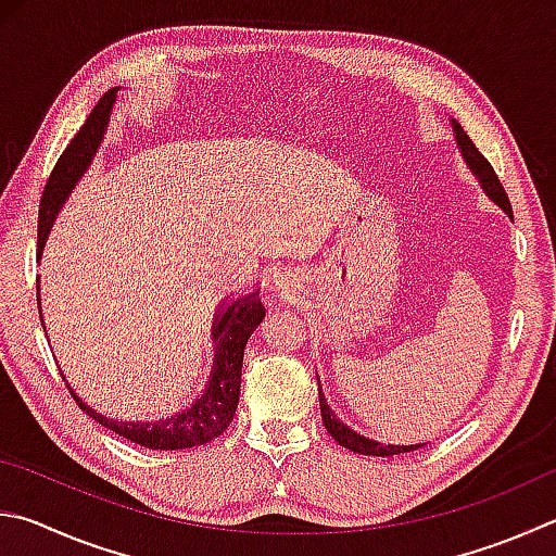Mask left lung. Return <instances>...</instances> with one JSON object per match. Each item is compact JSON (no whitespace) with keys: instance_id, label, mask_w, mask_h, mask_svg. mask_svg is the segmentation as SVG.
<instances>
[{"instance_id":"8db88e82","label":"left lung","mask_w":556,"mask_h":556,"mask_svg":"<svg viewBox=\"0 0 556 556\" xmlns=\"http://www.w3.org/2000/svg\"><path fill=\"white\" fill-rule=\"evenodd\" d=\"M454 126V134H457V146L462 150L464 160H467V165L471 167V173L479 177L481 187L486 194L496 201V204L506 211V214L513 218V208H510V201L506 189H503L498 175L493 173V167L486 157H483L477 146L471 143L469 136L464 134V128L457 124V121H452ZM318 401H320V416H323V426L332 435V440L340 442L342 447H348L352 452H359V454H375V457H393V454H403V452H413L422 445H389V442H379V440H371L367 435H359L357 430H352L345 420H340L332 408L328 406L326 396H323L320 389H318Z\"/></svg>"}]
</instances>
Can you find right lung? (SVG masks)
<instances>
[{
	"label": "right lung",
	"mask_w": 556,
	"mask_h": 556,
	"mask_svg": "<svg viewBox=\"0 0 556 556\" xmlns=\"http://www.w3.org/2000/svg\"><path fill=\"white\" fill-rule=\"evenodd\" d=\"M116 89L99 99V104L87 116L85 126L77 130L70 146L58 157V163L50 173L43 197H40V211H38V257L43 252L46 238L53 228V220L58 216L60 206L67 199L70 189L77 185V179L85 175V169L92 163L99 143H102L104 128L109 124L111 106H114ZM38 289V281H36ZM40 301V299H38ZM262 318H265V304L252 294L238 296L218 308L214 316V365H211V375L204 387L194 399L181 403L177 410H169L165 416L153 420H114L104 418L102 413L89 408L83 399L70 389L73 399L79 408H83L89 418L97 420L99 426L114 430L116 435L136 442L140 447L148 450H187L204 445L224 432L230 420L236 416L238 396H240V369H243V352L248 345V338L252 336ZM43 323V318H40Z\"/></svg>",
	"instance_id": "right-lung-1"
}]
</instances>
